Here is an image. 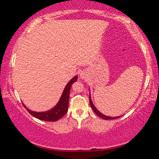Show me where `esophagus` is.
<instances>
[{"mask_svg":"<svg viewBox=\"0 0 159 159\" xmlns=\"http://www.w3.org/2000/svg\"><path fill=\"white\" fill-rule=\"evenodd\" d=\"M80 77H81L82 78H84V77H85V75H84V74L81 73V75H80Z\"/></svg>","mask_w":159,"mask_h":159,"instance_id":"1","label":"esophagus"}]
</instances>
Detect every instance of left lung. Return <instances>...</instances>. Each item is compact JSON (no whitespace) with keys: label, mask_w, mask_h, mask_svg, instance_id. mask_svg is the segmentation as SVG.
Instances as JSON below:
<instances>
[{"label":"left lung","mask_w":159,"mask_h":159,"mask_svg":"<svg viewBox=\"0 0 159 159\" xmlns=\"http://www.w3.org/2000/svg\"><path fill=\"white\" fill-rule=\"evenodd\" d=\"M90 106H91V108H93V111H94V112L95 113V114H97L98 116L101 117L102 119H106V120H107V119H117V118H119V117H120V116H116V117H110V116H105V115H103V114H101V113L98 110L97 108L95 107V106L93 105V102H92V101H91L90 96Z\"/></svg>","instance_id":"8db88e82"}]
</instances>
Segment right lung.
<instances>
[{"label":"right lung","mask_w":159,"mask_h":159,"mask_svg":"<svg viewBox=\"0 0 159 159\" xmlns=\"http://www.w3.org/2000/svg\"><path fill=\"white\" fill-rule=\"evenodd\" d=\"M77 77L76 76L72 80L69 82V83L66 84L64 92L62 93L61 98L59 102L53 108L48 111L45 112H35L32 111L31 110H29L26 108V106H24L27 110V111L30 113L32 116L35 117V118L40 119V120L47 121H56L58 119L64 116V115L66 114V113L68 111L69 106V93H70V89L74 82L77 81Z\"/></svg>","instance_id":"add662e5"}]
</instances>
